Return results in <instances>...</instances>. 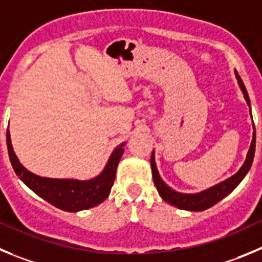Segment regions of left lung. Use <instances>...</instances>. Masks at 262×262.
<instances>
[{
    "instance_id": "obj_1",
    "label": "left lung",
    "mask_w": 262,
    "mask_h": 262,
    "mask_svg": "<svg viewBox=\"0 0 262 262\" xmlns=\"http://www.w3.org/2000/svg\"><path fill=\"white\" fill-rule=\"evenodd\" d=\"M236 73V79H238L239 85H241V89L243 92L244 98H246L247 103L248 106L249 103V98H248V93H247L246 86H244L243 81H242L241 76L238 75V72L235 71ZM255 146H256V134L253 133V139L252 143H251V148H249L248 154H247V159L244 161L243 167L238 170V173L230 177L229 180L224 181V182L219 183L216 186L211 187V189L205 190V191L199 192V194H181V192L174 191L170 187H168L163 180L159 176L158 169H156V164H155V159H154V152L151 155V169H152V178L154 182H155V186L158 189L159 194L163 199L165 200L169 204L174 205L177 208L181 209H186V211H204V209L211 208L212 205H214L216 203H219L220 200L224 199L226 195L230 194L236 186H238L241 181L243 180L244 176L247 174V172L251 168V164H252L253 161V155H255Z\"/></svg>"
}]
</instances>
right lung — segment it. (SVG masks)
<instances>
[{"label":"right lung","mask_w":262,"mask_h":262,"mask_svg":"<svg viewBox=\"0 0 262 262\" xmlns=\"http://www.w3.org/2000/svg\"><path fill=\"white\" fill-rule=\"evenodd\" d=\"M6 142L10 161L20 180L38 196L45 199L54 207L67 212H77L93 208L106 200L114 185L117 164L124 152L123 143L112 152L103 172L93 180H55V178H46L33 174L19 163L18 158L13 151L9 129L6 132Z\"/></svg>","instance_id":"1"}]
</instances>
